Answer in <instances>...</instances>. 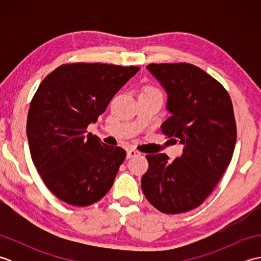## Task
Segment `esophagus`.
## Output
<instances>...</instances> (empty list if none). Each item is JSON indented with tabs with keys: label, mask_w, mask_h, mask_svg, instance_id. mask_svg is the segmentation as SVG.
Instances as JSON below:
<instances>
[{
	"label": "esophagus",
	"mask_w": 261,
	"mask_h": 261,
	"mask_svg": "<svg viewBox=\"0 0 261 261\" xmlns=\"http://www.w3.org/2000/svg\"><path fill=\"white\" fill-rule=\"evenodd\" d=\"M139 154H140V152H139V151H137V150H135V149H129V150L126 151V158H127V159H130V158H132V157L139 156Z\"/></svg>",
	"instance_id": "34e87169"
}]
</instances>
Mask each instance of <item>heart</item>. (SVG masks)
Instances as JSON below:
<instances>
[{
	"label": "heart",
	"mask_w": 261,
	"mask_h": 261,
	"mask_svg": "<svg viewBox=\"0 0 261 261\" xmlns=\"http://www.w3.org/2000/svg\"><path fill=\"white\" fill-rule=\"evenodd\" d=\"M146 91H152V92H159L157 88H154V87H149L148 90H146Z\"/></svg>",
	"instance_id": "1"
}]
</instances>
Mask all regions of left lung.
Wrapping results in <instances>:
<instances>
[{"label":"left lung","instance_id":"1","mask_svg":"<svg viewBox=\"0 0 261 261\" xmlns=\"http://www.w3.org/2000/svg\"><path fill=\"white\" fill-rule=\"evenodd\" d=\"M148 70L167 93L169 118L163 134L184 146L179 158L147 154L141 178L146 198L163 213L178 214L199 206L228 167L234 151L237 125L228 92L192 64H150Z\"/></svg>","mask_w":261,"mask_h":261}]
</instances>
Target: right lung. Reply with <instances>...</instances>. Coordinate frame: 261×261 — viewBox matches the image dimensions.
<instances>
[{"instance_id":"1","label":"right lung","mask_w":261,"mask_h":261,"mask_svg":"<svg viewBox=\"0 0 261 261\" xmlns=\"http://www.w3.org/2000/svg\"><path fill=\"white\" fill-rule=\"evenodd\" d=\"M139 67L108 64L62 65L41 82L27 120L32 162L60 201L87 206L112 187L126 152L88 132Z\"/></svg>"}]
</instances>
